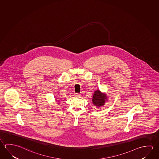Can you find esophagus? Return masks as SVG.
<instances>
[{"mask_svg":"<svg viewBox=\"0 0 159 159\" xmlns=\"http://www.w3.org/2000/svg\"><path fill=\"white\" fill-rule=\"evenodd\" d=\"M74 96H75V97H79L80 96V94H78V93H76V94H75V95H74Z\"/></svg>","mask_w":159,"mask_h":159,"instance_id":"1","label":"esophagus"}]
</instances>
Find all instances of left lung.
<instances>
[{"mask_svg": "<svg viewBox=\"0 0 159 159\" xmlns=\"http://www.w3.org/2000/svg\"><path fill=\"white\" fill-rule=\"evenodd\" d=\"M92 100L94 105L100 107L104 104L105 100H107V95L103 94L99 90H97L94 92Z\"/></svg>", "mask_w": 159, "mask_h": 159, "instance_id": "obj_1", "label": "left lung"}]
</instances>
